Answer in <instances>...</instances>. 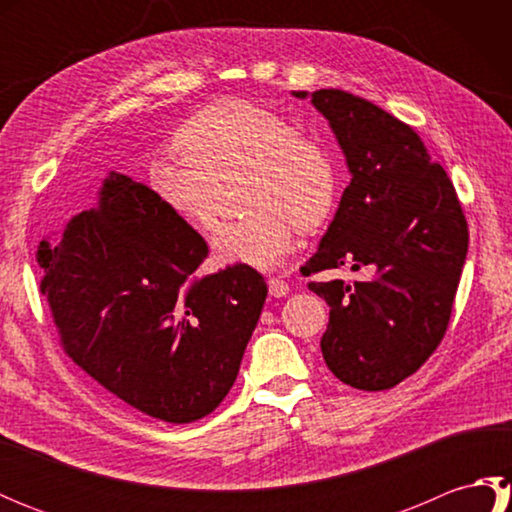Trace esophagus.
Wrapping results in <instances>:
<instances>
[{"instance_id":"esophagus-1","label":"esophagus","mask_w":512,"mask_h":512,"mask_svg":"<svg viewBox=\"0 0 512 512\" xmlns=\"http://www.w3.org/2000/svg\"><path fill=\"white\" fill-rule=\"evenodd\" d=\"M268 290H270V295H273V297H286L290 286H288L286 279L270 277V279H268Z\"/></svg>"}]
</instances>
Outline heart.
Listing matches in <instances>:
<instances>
[{"label":"heart","mask_w":512,"mask_h":512,"mask_svg":"<svg viewBox=\"0 0 512 512\" xmlns=\"http://www.w3.org/2000/svg\"><path fill=\"white\" fill-rule=\"evenodd\" d=\"M176 143L182 154L151 162L149 184L169 211L200 231L215 226L226 184L244 178L242 202L253 211L217 228V262L277 268L297 244V224L319 226L334 209L330 151L264 105L213 103L182 125Z\"/></svg>","instance_id":"heart-1"}]
</instances>
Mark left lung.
I'll list each match as a JSON object with an SVG mask.
<instances>
[{"instance_id":"obj_1","label":"left lung","mask_w":512,"mask_h":512,"mask_svg":"<svg viewBox=\"0 0 512 512\" xmlns=\"http://www.w3.org/2000/svg\"><path fill=\"white\" fill-rule=\"evenodd\" d=\"M306 99V92H295ZM352 171L306 277L350 264L367 279L310 281L328 301L321 352L363 391L396 387L438 350L469 248V224L447 171L413 129L361 96L312 92Z\"/></svg>"}]
</instances>
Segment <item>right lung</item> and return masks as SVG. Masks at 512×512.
<instances>
[{"instance_id":"right-lung-1","label":"right lung","mask_w":512,"mask_h":512,"mask_svg":"<svg viewBox=\"0 0 512 512\" xmlns=\"http://www.w3.org/2000/svg\"><path fill=\"white\" fill-rule=\"evenodd\" d=\"M204 237L123 173L57 244L37 248L63 352L127 405L193 422L231 391L268 286L250 266L215 275Z\"/></svg>"}]
</instances>
